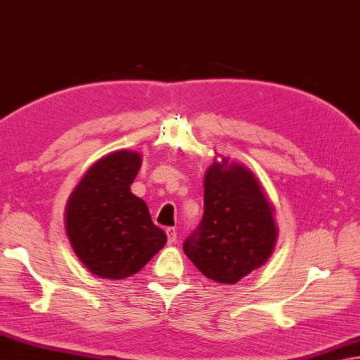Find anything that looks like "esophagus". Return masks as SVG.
<instances>
[{
	"mask_svg": "<svg viewBox=\"0 0 360 360\" xmlns=\"http://www.w3.org/2000/svg\"><path fill=\"white\" fill-rule=\"evenodd\" d=\"M166 234H167V244H174V242L177 240V231H175V229H167Z\"/></svg>",
	"mask_w": 360,
	"mask_h": 360,
	"instance_id": "obj_1",
	"label": "esophagus"
}]
</instances>
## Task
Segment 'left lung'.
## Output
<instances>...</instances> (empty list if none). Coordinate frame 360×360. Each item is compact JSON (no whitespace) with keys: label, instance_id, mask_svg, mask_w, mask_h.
I'll list each match as a JSON object with an SVG mask.
<instances>
[{"label":"left lung","instance_id":"1","mask_svg":"<svg viewBox=\"0 0 360 360\" xmlns=\"http://www.w3.org/2000/svg\"><path fill=\"white\" fill-rule=\"evenodd\" d=\"M203 216L183 250L210 280L234 284L264 266L278 229L272 203L248 167L214 161L203 180Z\"/></svg>","mask_w":360,"mask_h":360}]
</instances>
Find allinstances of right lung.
<instances>
[{"mask_svg":"<svg viewBox=\"0 0 360 360\" xmlns=\"http://www.w3.org/2000/svg\"><path fill=\"white\" fill-rule=\"evenodd\" d=\"M139 167L138 152L102 157L79 181L65 210L72 250L91 274L105 280L135 275L167 240L153 225L148 205L130 191Z\"/></svg>","mask_w":360,"mask_h":360,"instance_id":"add662e5","label":"right lung"}]
</instances>
